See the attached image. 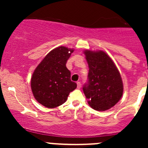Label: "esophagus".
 I'll return each mask as SVG.
<instances>
[{
	"instance_id": "obj_1",
	"label": "esophagus",
	"mask_w": 148,
	"mask_h": 148,
	"mask_svg": "<svg viewBox=\"0 0 148 148\" xmlns=\"http://www.w3.org/2000/svg\"><path fill=\"white\" fill-rule=\"evenodd\" d=\"M77 88H78V89H80V88H81V86H82L81 82H77Z\"/></svg>"
}]
</instances>
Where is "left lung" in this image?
<instances>
[{
	"label": "left lung",
	"instance_id": "8db88e82",
	"mask_svg": "<svg viewBox=\"0 0 148 148\" xmlns=\"http://www.w3.org/2000/svg\"><path fill=\"white\" fill-rule=\"evenodd\" d=\"M89 65L87 83L83 91L88 104L97 111L115 105L123 94V84L117 66L104 51H84Z\"/></svg>",
	"mask_w": 148,
	"mask_h": 148
}]
</instances>
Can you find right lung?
<instances>
[{
	"label": "right lung",
	"instance_id": "add662e5",
	"mask_svg": "<svg viewBox=\"0 0 148 148\" xmlns=\"http://www.w3.org/2000/svg\"><path fill=\"white\" fill-rule=\"evenodd\" d=\"M73 49L59 46L51 51L33 73L31 86L33 95L47 108L64 104L69 95L77 88L71 81V72L66 66Z\"/></svg>",
	"mask_w": 148,
	"mask_h": 148
}]
</instances>
